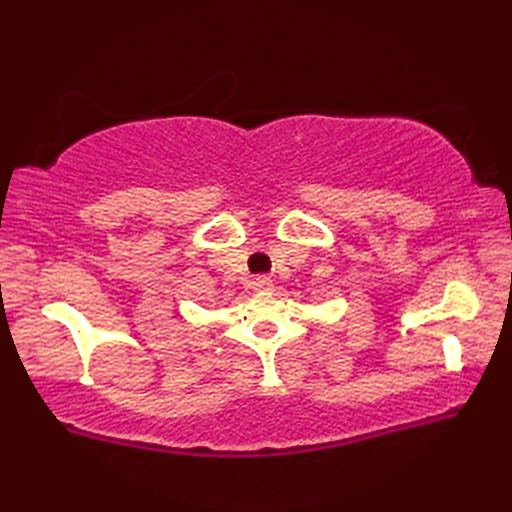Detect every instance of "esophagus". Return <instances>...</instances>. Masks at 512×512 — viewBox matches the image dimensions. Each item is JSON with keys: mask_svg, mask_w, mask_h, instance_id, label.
<instances>
[{"mask_svg": "<svg viewBox=\"0 0 512 512\" xmlns=\"http://www.w3.org/2000/svg\"><path fill=\"white\" fill-rule=\"evenodd\" d=\"M270 286H273V281H270V277H266V275H259V277L253 279V288H255L257 292L270 290Z\"/></svg>", "mask_w": 512, "mask_h": 512, "instance_id": "34e87169", "label": "esophagus"}]
</instances>
